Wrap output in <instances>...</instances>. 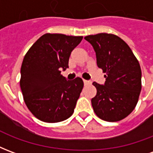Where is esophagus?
<instances>
[{
	"mask_svg": "<svg viewBox=\"0 0 153 153\" xmlns=\"http://www.w3.org/2000/svg\"><path fill=\"white\" fill-rule=\"evenodd\" d=\"M83 83H84V84H90V83H91V82H90V81H88V80L83 79Z\"/></svg>",
	"mask_w": 153,
	"mask_h": 153,
	"instance_id": "1",
	"label": "esophagus"
}]
</instances>
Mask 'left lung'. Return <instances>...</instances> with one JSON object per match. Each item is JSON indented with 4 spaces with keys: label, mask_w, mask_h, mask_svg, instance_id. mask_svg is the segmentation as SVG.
<instances>
[{
    "label": "left lung",
    "mask_w": 153,
    "mask_h": 153,
    "mask_svg": "<svg viewBox=\"0 0 153 153\" xmlns=\"http://www.w3.org/2000/svg\"><path fill=\"white\" fill-rule=\"evenodd\" d=\"M96 52L97 65L105 75V85L93 82L97 95L92 98L93 111L105 121H120L137 105L141 92L142 72L138 60L128 44L111 33L84 38Z\"/></svg>",
    "instance_id": "8db88e82"
}]
</instances>
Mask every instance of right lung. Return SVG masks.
<instances>
[{"label":"right lung","instance_id":"right-lung-1","mask_svg":"<svg viewBox=\"0 0 153 153\" xmlns=\"http://www.w3.org/2000/svg\"><path fill=\"white\" fill-rule=\"evenodd\" d=\"M82 39V36L46 33L25 56L20 88L28 110L42 121H63L74 113L83 82L79 77L66 80L60 70L69 67L71 51Z\"/></svg>","mask_w":153,"mask_h":153}]
</instances>
